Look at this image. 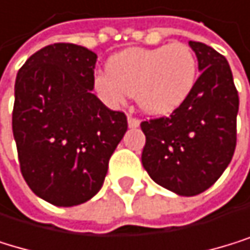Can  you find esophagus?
Instances as JSON below:
<instances>
[{
	"label": "esophagus",
	"instance_id": "esophagus-1",
	"mask_svg": "<svg viewBox=\"0 0 250 250\" xmlns=\"http://www.w3.org/2000/svg\"><path fill=\"white\" fill-rule=\"evenodd\" d=\"M127 123H129V127H138V126H140V120L132 117L130 114L127 115Z\"/></svg>",
	"mask_w": 250,
	"mask_h": 250
}]
</instances>
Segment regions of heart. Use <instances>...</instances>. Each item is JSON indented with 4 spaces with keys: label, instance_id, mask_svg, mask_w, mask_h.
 <instances>
[{
    "label": "heart",
    "instance_id": "1",
    "mask_svg": "<svg viewBox=\"0 0 250 250\" xmlns=\"http://www.w3.org/2000/svg\"><path fill=\"white\" fill-rule=\"evenodd\" d=\"M197 79V57L185 43L129 48L107 62V74L95 77V89L109 103L133 95L150 115H168L191 94Z\"/></svg>",
    "mask_w": 250,
    "mask_h": 250
}]
</instances>
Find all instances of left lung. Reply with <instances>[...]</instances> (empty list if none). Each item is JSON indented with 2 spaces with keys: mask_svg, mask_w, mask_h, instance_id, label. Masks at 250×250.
Instances as JSON below:
<instances>
[{
  "mask_svg": "<svg viewBox=\"0 0 250 250\" xmlns=\"http://www.w3.org/2000/svg\"><path fill=\"white\" fill-rule=\"evenodd\" d=\"M200 76L170 117L141 123V161L152 179L179 196L208 189L231 162L237 146L238 92L229 63L214 48L189 41Z\"/></svg>",
  "mask_w": 250,
  "mask_h": 250,
  "instance_id": "left-lung-1",
  "label": "left lung"
}]
</instances>
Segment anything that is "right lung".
Returning <instances> with one entry per match:
<instances>
[{
    "mask_svg": "<svg viewBox=\"0 0 250 250\" xmlns=\"http://www.w3.org/2000/svg\"><path fill=\"white\" fill-rule=\"evenodd\" d=\"M97 54L74 43L36 51L18 71L12 129L30 189L56 207L94 197L127 130L124 112L92 94Z\"/></svg>",
    "mask_w": 250,
    "mask_h": 250,
    "instance_id": "right-lung-1",
    "label": "right lung"
}]
</instances>
